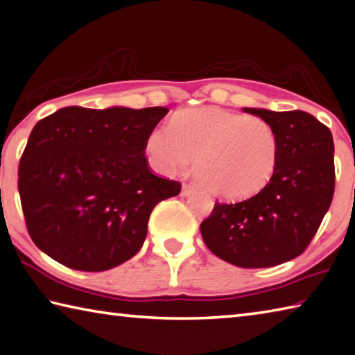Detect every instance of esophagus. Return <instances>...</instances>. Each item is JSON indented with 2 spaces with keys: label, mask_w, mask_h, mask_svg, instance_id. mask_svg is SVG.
Instances as JSON below:
<instances>
[{
  "label": "esophagus",
  "mask_w": 355,
  "mask_h": 355,
  "mask_svg": "<svg viewBox=\"0 0 355 355\" xmlns=\"http://www.w3.org/2000/svg\"><path fill=\"white\" fill-rule=\"evenodd\" d=\"M194 188H196V186L194 184H192V183H183V189H182V194L183 196H189L191 194V192L192 191H194Z\"/></svg>",
  "instance_id": "34e87169"
}]
</instances>
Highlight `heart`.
I'll use <instances>...</instances> for the list:
<instances>
[{
	"label": "heart",
	"instance_id": "b5f03b06",
	"mask_svg": "<svg viewBox=\"0 0 355 355\" xmlns=\"http://www.w3.org/2000/svg\"><path fill=\"white\" fill-rule=\"evenodd\" d=\"M146 152L161 173H175L194 159V173L211 194L228 200L257 194L275 175L278 133L259 116L223 108L183 110L169 128H155Z\"/></svg>",
	"mask_w": 355,
	"mask_h": 355
}]
</instances>
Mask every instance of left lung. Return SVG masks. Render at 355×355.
<instances>
[{"label":"left lung","instance_id":"left-lung-1","mask_svg":"<svg viewBox=\"0 0 355 355\" xmlns=\"http://www.w3.org/2000/svg\"><path fill=\"white\" fill-rule=\"evenodd\" d=\"M243 110L268 121L278 133V166L256 196L216 202L200 233L220 259L267 268L304 253L317 234L335 189L334 139L329 128L306 112Z\"/></svg>","mask_w":355,"mask_h":355}]
</instances>
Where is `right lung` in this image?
I'll return each mask as SVG.
<instances>
[{
  "mask_svg": "<svg viewBox=\"0 0 355 355\" xmlns=\"http://www.w3.org/2000/svg\"><path fill=\"white\" fill-rule=\"evenodd\" d=\"M167 112L65 107L37 122L18 166V192L43 253L80 272H104L138 253L152 209L182 191L146 158V141Z\"/></svg>",
  "mask_w": 355,
  "mask_h": 355,
  "instance_id": "right-lung-1",
  "label": "right lung"
}]
</instances>
